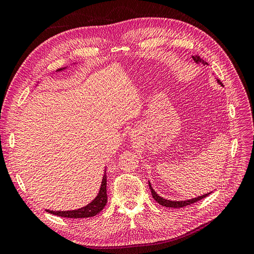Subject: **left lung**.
I'll return each mask as SVG.
<instances>
[{
  "label": "left lung",
  "mask_w": 254,
  "mask_h": 254,
  "mask_svg": "<svg viewBox=\"0 0 254 254\" xmlns=\"http://www.w3.org/2000/svg\"><path fill=\"white\" fill-rule=\"evenodd\" d=\"M192 59H193V61H194L196 64H204V65H205V64L208 65L207 63H205L203 60L200 59V56H192ZM217 82H218L219 84H221V86H223L222 82H221L219 79H217ZM148 185H149V189H151L153 198L156 200V202L159 203L160 205H162V206H165V207H170V208H181V207H184V206L193 204V203H195V202H198V201L204 199L205 196H207L208 194H210V193L212 192V191H210V192H208V193H205V194H203V195H199V196H196V198H192V199H189V200H183V201H171V200L164 199V198H162V196L159 195V194L155 191V190L153 189V187H152V184H151V182H149V181H148Z\"/></svg>",
  "instance_id": "obj_1"
}]
</instances>
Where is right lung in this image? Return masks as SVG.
Masks as SVG:
<instances>
[{
  "label": "right lung",
  "instance_id": "right-lung-1",
  "mask_svg": "<svg viewBox=\"0 0 254 254\" xmlns=\"http://www.w3.org/2000/svg\"><path fill=\"white\" fill-rule=\"evenodd\" d=\"M77 63H73V64H76ZM68 69V67H64L59 70H56L55 72H63L64 70ZM108 202V196H107V174H106V168H105V174H103L102 177V181L100 184V189L92 202H90L88 205L83 206L81 208L78 209H74V210H49V209H45L47 212L59 215V217L62 218H70V219H82V218H91L94 217V215L98 214Z\"/></svg>",
  "mask_w": 254,
  "mask_h": 254
}]
</instances>
